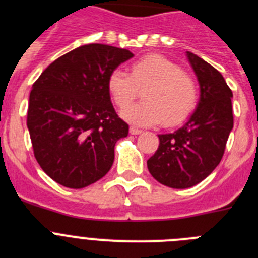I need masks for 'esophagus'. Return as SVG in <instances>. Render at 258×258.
Here are the masks:
<instances>
[{
	"label": "esophagus",
	"instance_id": "obj_1",
	"mask_svg": "<svg viewBox=\"0 0 258 258\" xmlns=\"http://www.w3.org/2000/svg\"><path fill=\"white\" fill-rule=\"evenodd\" d=\"M129 133L133 134V136H137V134L142 133V131H141V129H138V127L131 126V129H129Z\"/></svg>",
	"mask_w": 258,
	"mask_h": 258
}]
</instances>
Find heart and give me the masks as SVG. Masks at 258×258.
Masks as SVG:
<instances>
[{
    "label": "heart",
    "mask_w": 258,
    "mask_h": 258,
    "mask_svg": "<svg viewBox=\"0 0 258 258\" xmlns=\"http://www.w3.org/2000/svg\"><path fill=\"white\" fill-rule=\"evenodd\" d=\"M146 88L143 104H127ZM107 89L116 106L124 107L121 117L140 127L183 124L199 104V86L190 74L172 59L150 54L134 61L132 72L117 67L109 72Z\"/></svg>",
    "instance_id": "heart-1"
}]
</instances>
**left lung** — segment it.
<instances>
[{
    "label": "left lung",
    "mask_w": 258,
    "mask_h": 258,
    "mask_svg": "<svg viewBox=\"0 0 258 258\" xmlns=\"http://www.w3.org/2000/svg\"><path fill=\"white\" fill-rule=\"evenodd\" d=\"M200 85V101L186 124L160 134L156 152L147 160L151 175L172 188L192 187L220 164L234 126L231 89L209 63L187 51Z\"/></svg>",
    "instance_id": "left-lung-1"
}]
</instances>
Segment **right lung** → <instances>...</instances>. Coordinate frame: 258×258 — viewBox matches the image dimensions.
Masks as SVG:
<instances>
[{
	"instance_id": "1",
	"label": "right lung",
	"mask_w": 258,
	"mask_h": 258,
	"mask_svg": "<svg viewBox=\"0 0 258 258\" xmlns=\"http://www.w3.org/2000/svg\"><path fill=\"white\" fill-rule=\"evenodd\" d=\"M133 55L109 45H84L52 61L32 86L27 126L33 154L61 186L86 187L111 169L116 142L129 125L111 103L107 79Z\"/></svg>"
}]
</instances>
